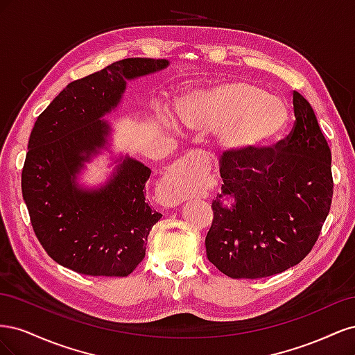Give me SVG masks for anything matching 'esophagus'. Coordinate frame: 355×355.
Masks as SVG:
<instances>
[{
    "instance_id": "esophagus-1",
    "label": "esophagus",
    "mask_w": 355,
    "mask_h": 355,
    "mask_svg": "<svg viewBox=\"0 0 355 355\" xmlns=\"http://www.w3.org/2000/svg\"><path fill=\"white\" fill-rule=\"evenodd\" d=\"M196 154L204 155L201 151H197ZM161 201H163L167 207H176L179 204H184L187 198H184L179 194V188H176L171 184H166L163 188H161Z\"/></svg>"
}]
</instances>
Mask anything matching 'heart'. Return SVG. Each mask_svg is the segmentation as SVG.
I'll return each instance as SVG.
<instances>
[{"instance_id": "1", "label": "heart", "mask_w": 355, "mask_h": 355, "mask_svg": "<svg viewBox=\"0 0 355 355\" xmlns=\"http://www.w3.org/2000/svg\"><path fill=\"white\" fill-rule=\"evenodd\" d=\"M180 121L201 132H218L223 149L234 155H250L274 146L290 124L287 103L250 81H227L196 92L180 101ZM188 198L191 187H179Z\"/></svg>"}]
</instances>
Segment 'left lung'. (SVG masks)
I'll list each match as a JSON object with an SVG mask.
<instances>
[{
  "mask_svg": "<svg viewBox=\"0 0 355 355\" xmlns=\"http://www.w3.org/2000/svg\"><path fill=\"white\" fill-rule=\"evenodd\" d=\"M295 127L274 148L223 153L213 200L209 261L231 278H262L297 265L315 244L331 196V153L313 106L293 93Z\"/></svg>",
  "mask_w": 355,
  "mask_h": 355,
  "instance_id": "1",
  "label": "left lung"
}]
</instances>
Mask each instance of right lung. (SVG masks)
Returning <instances> with one entry per match:
<instances>
[{"instance_id": "right-lung-1", "label": "right lung", "mask_w": 355, "mask_h": 355, "mask_svg": "<svg viewBox=\"0 0 355 355\" xmlns=\"http://www.w3.org/2000/svg\"><path fill=\"white\" fill-rule=\"evenodd\" d=\"M166 59L130 58L69 83L37 118L22 170L32 228L47 254L85 275L125 277L145 257L149 231L163 214L145 201L151 168L128 155L111 176L89 188L78 176L110 151L111 124L127 81L163 71Z\"/></svg>"}]
</instances>
